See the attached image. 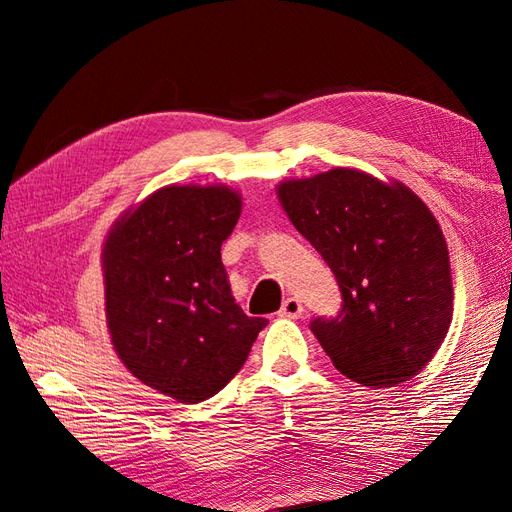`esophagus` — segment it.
Returning <instances> with one entry per match:
<instances>
[{"mask_svg": "<svg viewBox=\"0 0 512 512\" xmlns=\"http://www.w3.org/2000/svg\"><path fill=\"white\" fill-rule=\"evenodd\" d=\"M303 314V305H301V301L299 299H294V297H290V299H286L284 303H282V309H280V316L282 318H299Z\"/></svg>", "mask_w": 512, "mask_h": 512, "instance_id": "1", "label": "esophagus"}]
</instances>
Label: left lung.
Returning a JSON list of instances; mask_svg holds the SVG:
<instances>
[{"instance_id": "1", "label": "left lung", "mask_w": 512, "mask_h": 512, "mask_svg": "<svg viewBox=\"0 0 512 512\" xmlns=\"http://www.w3.org/2000/svg\"><path fill=\"white\" fill-rule=\"evenodd\" d=\"M277 198L342 290L339 314L309 324L333 365L369 389L416 376L453 318L448 247L427 205L354 168L286 179Z\"/></svg>"}]
</instances>
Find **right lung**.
<instances>
[{
  "mask_svg": "<svg viewBox=\"0 0 512 512\" xmlns=\"http://www.w3.org/2000/svg\"><path fill=\"white\" fill-rule=\"evenodd\" d=\"M241 215L226 185H166L123 213L102 250L106 324L134 378L198 404L237 376L265 318L235 303L222 243Z\"/></svg>",
  "mask_w": 512,
  "mask_h": 512,
  "instance_id": "right-lung-1",
  "label": "right lung"
}]
</instances>
